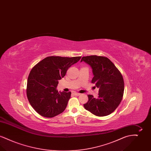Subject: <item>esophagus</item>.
<instances>
[{
  "label": "esophagus",
  "instance_id": "esophagus-1",
  "mask_svg": "<svg viewBox=\"0 0 151 151\" xmlns=\"http://www.w3.org/2000/svg\"><path fill=\"white\" fill-rule=\"evenodd\" d=\"M73 94H74V95H75V96H80L81 94L79 93H77V92H74L73 93Z\"/></svg>",
  "mask_w": 151,
  "mask_h": 151
}]
</instances>
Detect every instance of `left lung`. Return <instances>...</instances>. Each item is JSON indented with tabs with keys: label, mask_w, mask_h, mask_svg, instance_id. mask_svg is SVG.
I'll return each instance as SVG.
<instances>
[{
	"label": "left lung",
	"mask_w": 151,
	"mask_h": 151,
	"mask_svg": "<svg viewBox=\"0 0 151 151\" xmlns=\"http://www.w3.org/2000/svg\"><path fill=\"white\" fill-rule=\"evenodd\" d=\"M92 68V83L99 88V97L88 95L84 107L94 115L104 116L112 113L120 104L124 92V81L121 72L108 58L97 55L83 57Z\"/></svg>",
	"instance_id": "left-lung-1"
}]
</instances>
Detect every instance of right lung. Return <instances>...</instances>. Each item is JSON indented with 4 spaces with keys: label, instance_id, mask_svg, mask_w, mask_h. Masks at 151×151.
<instances>
[{
    "label": "right lung",
    "instance_id": "right-lung-1",
    "mask_svg": "<svg viewBox=\"0 0 151 151\" xmlns=\"http://www.w3.org/2000/svg\"><path fill=\"white\" fill-rule=\"evenodd\" d=\"M81 57L51 56L33 67L28 79L27 95L30 104L40 115L52 118L64 111L71 92H58V80Z\"/></svg>",
    "mask_w": 151,
    "mask_h": 151
}]
</instances>
